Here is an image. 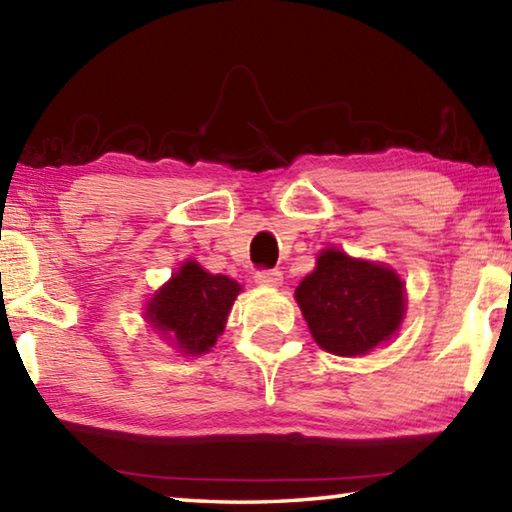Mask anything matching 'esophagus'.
Masks as SVG:
<instances>
[{
    "mask_svg": "<svg viewBox=\"0 0 512 512\" xmlns=\"http://www.w3.org/2000/svg\"><path fill=\"white\" fill-rule=\"evenodd\" d=\"M255 282L259 287H280L282 273L275 271V268H259V271H255Z\"/></svg>",
    "mask_w": 512,
    "mask_h": 512,
    "instance_id": "1",
    "label": "esophagus"
}]
</instances>
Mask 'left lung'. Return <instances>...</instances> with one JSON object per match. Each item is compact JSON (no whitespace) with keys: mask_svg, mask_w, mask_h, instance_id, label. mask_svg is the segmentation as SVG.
Returning <instances> with one entry per match:
<instances>
[{"mask_svg":"<svg viewBox=\"0 0 512 512\" xmlns=\"http://www.w3.org/2000/svg\"><path fill=\"white\" fill-rule=\"evenodd\" d=\"M296 300L316 343L339 357L366 354L391 339L404 314L397 273L332 248L318 255L316 271L300 282Z\"/></svg>","mask_w":512,"mask_h":512,"instance_id":"8db88e82","label":"left lung"}]
</instances>
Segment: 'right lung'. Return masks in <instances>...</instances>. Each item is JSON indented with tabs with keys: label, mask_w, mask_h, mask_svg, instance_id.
Here are the masks:
<instances>
[{
	"label": "right lung",
	"mask_w": 512,
	"mask_h": 512,
	"mask_svg": "<svg viewBox=\"0 0 512 512\" xmlns=\"http://www.w3.org/2000/svg\"><path fill=\"white\" fill-rule=\"evenodd\" d=\"M239 291L230 277L212 275L196 262H187L151 300L149 320L155 329L173 336L180 352L201 354L223 332Z\"/></svg>",
	"instance_id": "add662e5"
}]
</instances>
